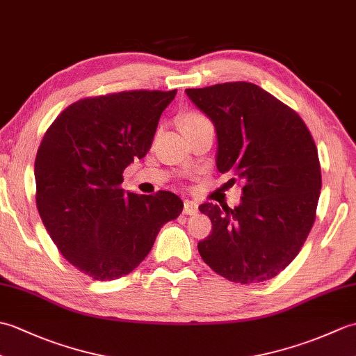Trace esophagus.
<instances>
[{"mask_svg": "<svg viewBox=\"0 0 356 356\" xmlns=\"http://www.w3.org/2000/svg\"><path fill=\"white\" fill-rule=\"evenodd\" d=\"M199 213V205L193 200H185L184 203V214L186 216H194Z\"/></svg>", "mask_w": 356, "mask_h": 356, "instance_id": "obj_1", "label": "esophagus"}]
</instances>
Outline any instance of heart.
Segmentation results:
<instances>
[{"label": "heart", "instance_id": "1", "mask_svg": "<svg viewBox=\"0 0 356 356\" xmlns=\"http://www.w3.org/2000/svg\"><path fill=\"white\" fill-rule=\"evenodd\" d=\"M211 124L209 119L203 115V113L197 111V110H191L185 113V115L180 118V125H182L184 131H190V130H194V128L197 127H202V125H208Z\"/></svg>", "mask_w": 356, "mask_h": 356}]
</instances>
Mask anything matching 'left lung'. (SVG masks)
<instances>
[{
    "instance_id": "1",
    "label": "left lung",
    "mask_w": 356,
    "mask_h": 356,
    "mask_svg": "<svg viewBox=\"0 0 356 356\" xmlns=\"http://www.w3.org/2000/svg\"><path fill=\"white\" fill-rule=\"evenodd\" d=\"M186 95L216 127L218 171L243 182L234 209L199 207L213 223L199 252L229 282H266L298 255L315 222L321 168L312 134L297 111L252 82L188 88Z\"/></svg>"
}]
</instances>
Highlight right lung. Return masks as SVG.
<instances>
[{
	"label": "right lung",
	"instance_id": "1",
	"mask_svg": "<svg viewBox=\"0 0 356 356\" xmlns=\"http://www.w3.org/2000/svg\"><path fill=\"white\" fill-rule=\"evenodd\" d=\"M177 90L84 97L61 111L36 153V207L64 259L97 282L130 274L162 226L182 213L176 194L125 193L124 170L153 143Z\"/></svg>",
	"mask_w": 356,
	"mask_h": 356
}]
</instances>
